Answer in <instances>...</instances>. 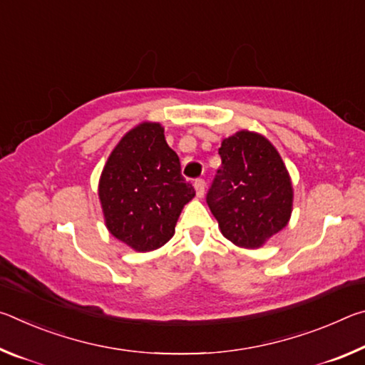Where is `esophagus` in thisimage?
<instances>
[{
	"instance_id": "esophagus-1",
	"label": "esophagus",
	"mask_w": 365,
	"mask_h": 365,
	"mask_svg": "<svg viewBox=\"0 0 365 365\" xmlns=\"http://www.w3.org/2000/svg\"><path fill=\"white\" fill-rule=\"evenodd\" d=\"M195 188H196V195L202 197L205 196V190H206V182L202 178H196L195 180Z\"/></svg>"
}]
</instances>
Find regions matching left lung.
Returning <instances> with one entry per match:
<instances>
[{"instance_id":"1","label":"left lung","mask_w":365,"mask_h":365,"mask_svg":"<svg viewBox=\"0 0 365 365\" xmlns=\"http://www.w3.org/2000/svg\"><path fill=\"white\" fill-rule=\"evenodd\" d=\"M222 165L206 202L220 232L242 248H259L288 224L293 188L280 154L262 135L242 130L222 141Z\"/></svg>"}]
</instances>
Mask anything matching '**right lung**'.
<instances>
[{"label":"right lung","mask_w":365,"mask_h":365,"mask_svg":"<svg viewBox=\"0 0 365 365\" xmlns=\"http://www.w3.org/2000/svg\"><path fill=\"white\" fill-rule=\"evenodd\" d=\"M180 170L159 123L145 122L128 132L110 153L100 180L108 230L135 251L168 243L183 206L195 196Z\"/></svg>","instance_id":"add662e5"}]
</instances>
